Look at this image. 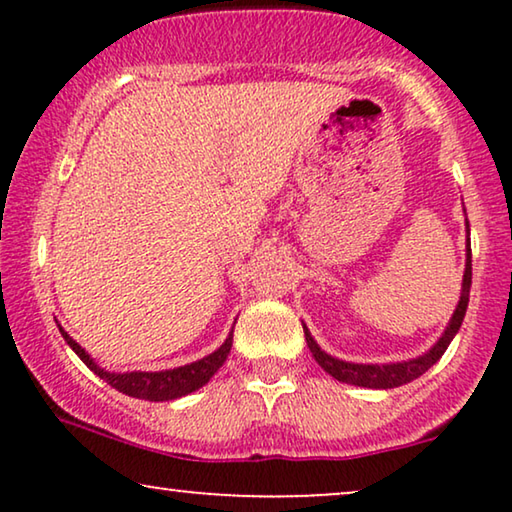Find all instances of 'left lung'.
Returning a JSON list of instances; mask_svg holds the SVG:
<instances>
[{
	"label": "left lung",
	"mask_w": 512,
	"mask_h": 512,
	"mask_svg": "<svg viewBox=\"0 0 512 512\" xmlns=\"http://www.w3.org/2000/svg\"><path fill=\"white\" fill-rule=\"evenodd\" d=\"M466 230H468V221H466ZM468 293H471V242H466V270H464V282H461V298H459L457 310H454L445 333L440 335L436 345H433L426 354L417 356V359L398 361V363H349L326 354L324 349L317 345V340L312 338L310 331H307V326L303 324L307 347H310L314 361H317L319 366L324 368L328 375H333L338 382L354 384V387H368V389L401 387V384H408L412 380H417L419 375H424L426 370H429L433 363L445 354V349L450 347L452 338L459 333L461 321L466 317Z\"/></svg>",
	"instance_id": "8db88e82"
}]
</instances>
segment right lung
Returning a JSON list of instances; mask_svg holds the SVG:
<instances>
[{"label":"right lung","instance_id":"obj_1","mask_svg":"<svg viewBox=\"0 0 512 512\" xmlns=\"http://www.w3.org/2000/svg\"><path fill=\"white\" fill-rule=\"evenodd\" d=\"M58 328L67 345L74 349L76 356H79V359L86 363L97 377H102L104 382L121 391V394L142 398V401H174V398H181L191 394L195 389L205 387V384L212 380L216 370L223 366V361L228 359L230 347H233V333H230L226 342H223L216 352L195 363H188V366L158 370V373H142V370H135V373H109V370L100 368L93 359H90V354L79 345V342L69 338L65 328L62 326Z\"/></svg>","mask_w":512,"mask_h":512}]
</instances>
